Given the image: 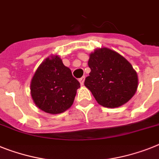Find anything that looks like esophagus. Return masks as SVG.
Segmentation results:
<instances>
[{"instance_id":"esophagus-1","label":"esophagus","mask_w":159,"mask_h":159,"mask_svg":"<svg viewBox=\"0 0 159 159\" xmlns=\"http://www.w3.org/2000/svg\"><path fill=\"white\" fill-rule=\"evenodd\" d=\"M84 81H85V77H81V78H79L80 84H81L82 86L84 84Z\"/></svg>"}]
</instances>
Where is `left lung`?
<instances>
[{"label": "left lung", "mask_w": 159, "mask_h": 159, "mask_svg": "<svg viewBox=\"0 0 159 159\" xmlns=\"http://www.w3.org/2000/svg\"><path fill=\"white\" fill-rule=\"evenodd\" d=\"M88 65L90 73L84 84L98 104L118 107L135 94L138 86L137 72L118 52L107 48L96 49L90 53Z\"/></svg>", "instance_id": "8db88e82"}]
</instances>
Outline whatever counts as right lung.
I'll use <instances>...</instances> for the list:
<instances>
[{"label": "right lung", "instance_id": "add662e5", "mask_svg": "<svg viewBox=\"0 0 159 159\" xmlns=\"http://www.w3.org/2000/svg\"><path fill=\"white\" fill-rule=\"evenodd\" d=\"M79 82L65 66L59 56L43 61L30 82V94L39 108L50 114H59L73 105Z\"/></svg>", "mask_w": 159, "mask_h": 159}]
</instances>
